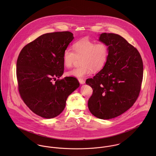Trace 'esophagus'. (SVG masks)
I'll return each instance as SVG.
<instances>
[{
  "label": "esophagus",
  "instance_id": "34e87169",
  "mask_svg": "<svg viewBox=\"0 0 156 156\" xmlns=\"http://www.w3.org/2000/svg\"><path fill=\"white\" fill-rule=\"evenodd\" d=\"M79 82L80 84H84L85 83V81L82 79H79Z\"/></svg>",
  "mask_w": 156,
  "mask_h": 156
}]
</instances>
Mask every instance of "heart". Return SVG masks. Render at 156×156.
Listing matches in <instances>:
<instances>
[{
  "mask_svg": "<svg viewBox=\"0 0 156 156\" xmlns=\"http://www.w3.org/2000/svg\"><path fill=\"white\" fill-rule=\"evenodd\" d=\"M73 50L67 48L63 53L64 64L71 68L77 58L82 57L81 66L67 72L68 76L82 78L91 74L92 70L98 71L105 66L109 55V48L105 43H96L83 38L73 44Z\"/></svg>",
  "mask_w": 156,
  "mask_h": 156,
  "instance_id": "obj_1",
  "label": "heart"
}]
</instances>
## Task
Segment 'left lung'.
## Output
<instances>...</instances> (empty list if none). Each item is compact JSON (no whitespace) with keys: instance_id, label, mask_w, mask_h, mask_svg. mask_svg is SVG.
<instances>
[{"instance_id":"8db88e82","label":"left lung","mask_w":156,"mask_h":156,"mask_svg":"<svg viewBox=\"0 0 156 156\" xmlns=\"http://www.w3.org/2000/svg\"><path fill=\"white\" fill-rule=\"evenodd\" d=\"M99 40L109 48L103 67L86 83L92 87L88 100L90 113L109 119L129 109L139 97L143 79V62L138 50L121 36L103 33Z\"/></svg>"}]
</instances>
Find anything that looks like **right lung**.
Segmentation results:
<instances>
[{
  "label": "right lung",
  "instance_id": "right-lung-1",
  "mask_svg": "<svg viewBox=\"0 0 156 156\" xmlns=\"http://www.w3.org/2000/svg\"><path fill=\"white\" fill-rule=\"evenodd\" d=\"M73 38L68 31L45 34L26 45L19 55L16 74L20 95L40 116L49 119L59 115L68 97L79 87L74 77L55 80L64 73L63 53Z\"/></svg>",
  "mask_w": 156,
  "mask_h": 156
}]
</instances>
